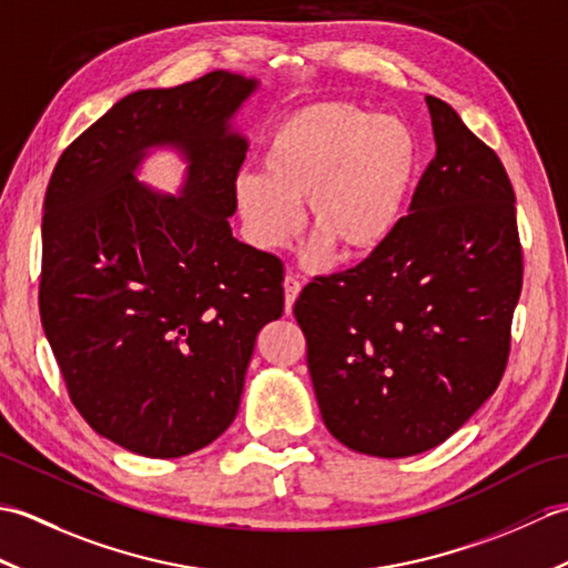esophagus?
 <instances>
[{"instance_id": "1", "label": "esophagus", "mask_w": 568, "mask_h": 568, "mask_svg": "<svg viewBox=\"0 0 568 568\" xmlns=\"http://www.w3.org/2000/svg\"><path fill=\"white\" fill-rule=\"evenodd\" d=\"M283 287H285V312H293L295 300H297L300 291H303V283L297 281V275L287 273L285 281H283Z\"/></svg>"}]
</instances>
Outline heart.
Masks as SVG:
<instances>
[{"instance_id": "heart-1", "label": "heart", "mask_w": 568, "mask_h": 568, "mask_svg": "<svg viewBox=\"0 0 568 568\" xmlns=\"http://www.w3.org/2000/svg\"><path fill=\"white\" fill-rule=\"evenodd\" d=\"M419 168L415 129L352 102H317L277 122L261 173H241L234 197L253 244L277 251L303 226L312 251L371 256L400 229Z\"/></svg>"}]
</instances>
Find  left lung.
<instances>
[{"instance_id": "8db88e82", "label": "left lung", "mask_w": 568, "mask_h": 568, "mask_svg": "<svg viewBox=\"0 0 568 568\" xmlns=\"http://www.w3.org/2000/svg\"><path fill=\"white\" fill-rule=\"evenodd\" d=\"M427 106L437 155L400 229L293 307L324 425L381 458L434 449L496 393L523 291L508 173L449 104Z\"/></svg>"}]
</instances>
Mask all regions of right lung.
<instances>
[{"instance_id": "1", "label": "right lung", "mask_w": 568, "mask_h": 568, "mask_svg": "<svg viewBox=\"0 0 568 568\" xmlns=\"http://www.w3.org/2000/svg\"><path fill=\"white\" fill-rule=\"evenodd\" d=\"M258 80L214 70L119 100L60 155L43 200L39 307L68 395L124 449L187 456L232 425L253 344L283 315V263L229 216ZM151 148L189 163L180 196L138 183Z\"/></svg>"}]
</instances>
